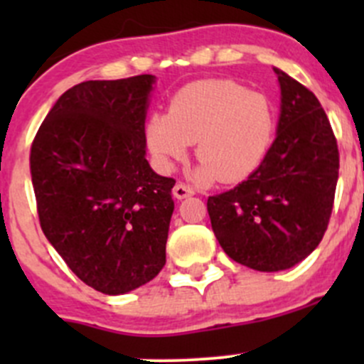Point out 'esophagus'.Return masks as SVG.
<instances>
[{
  "label": "esophagus",
  "instance_id": "obj_1",
  "mask_svg": "<svg viewBox=\"0 0 364 364\" xmlns=\"http://www.w3.org/2000/svg\"><path fill=\"white\" fill-rule=\"evenodd\" d=\"M172 193H174L176 199H185V197L193 196V188L185 185V183H176V186L172 188Z\"/></svg>",
  "mask_w": 364,
  "mask_h": 364
}]
</instances>
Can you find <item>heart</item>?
I'll use <instances>...</instances> for the list:
<instances>
[{
	"label": "heart",
	"mask_w": 364,
	"mask_h": 364,
	"mask_svg": "<svg viewBox=\"0 0 364 364\" xmlns=\"http://www.w3.org/2000/svg\"><path fill=\"white\" fill-rule=\"evenodd\" d=\"M277 128L269 98L229 79H204L176 91L167 114L146 124L149 149L164 167L186 156L196 144L197 178L240 181L267 155Z\"/></svg>",
	"instance_id": "obj_1"
}]
</instances>
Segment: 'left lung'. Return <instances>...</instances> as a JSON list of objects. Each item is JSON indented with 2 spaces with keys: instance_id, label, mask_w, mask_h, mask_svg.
I'll list each match as a JSON object with an SVG mask.
<instances>
[{
  "instance_id": "left-lung-1",
  "label": "left lung",
  "mask_w": 364,
  "mask_h": 364,
  "mask_svg": "<svg viewBox=\"0 0 364 364\" xmlns=\"http://www.w3.org/2000/svg\"><path fill=\"white\" fill-rule=\"evenodd\" d=\"M274 72L282 87L277 139L247 181L208 199L223 252L267 273L296 266L318 247L340 168L335 132L321 102L285 72Z\"/></svg>"
}]
</instances>
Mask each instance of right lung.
<instances>
[{"instance_id":"obj_1","label":"right lung","mask_w":364,"mask_h":364,"mask_svg":"<svg viewBox=\"0 0 364 364\" xmlns=\"http://www.w3.org/2000/svg\"><path fill=\"white\" fill-rule=\"evenodd\" d=\"M155 77L70 87L31 144L40 227L67 266L104 294H124L160 273L174 179L146 160V109Z\"/></svg>"}]
</instances>
